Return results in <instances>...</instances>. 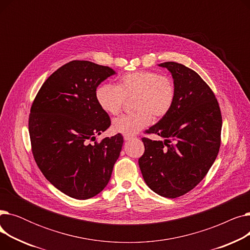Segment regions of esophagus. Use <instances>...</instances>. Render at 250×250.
I'll list each match as a JSON object with an SVG mask.
<instances>
[{
	"label": "esophagus",
	"mask_w": 250,
	"mask_h": 250,
	"mask_svg": "<svg viewBox=\"0 0 250 250\" xmlns=\"http://www.w3.org/2000/svg\"><path fill=\"white\" fill-rule=\"evenodd\" d=\"M124 139H125V141H129V140L134 139V137H133V136H124Z\"/></svg>",
	"instance_id": "1"
}]
</instances>
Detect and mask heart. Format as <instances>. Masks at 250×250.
<instances>
[{
	"label": "heart",
	"mask_w": 250,
	"mask_h": 250,
	"mask_svg": "<svg viewBox=\"0 0 250 250\" xmlns=\"http://www.w3.org/2000/svg\"><path fill=\"white\" fill-rule=\"evenodd\" d=\"M95 98L99 107L107 114L121 112L125 99L135 98L136 112L117 117L112 123L115 133L134 136L148 126L152 118L159 120L172 109L176 88L168 76L154 71H136L124 75L118 85L103 83L96 88Z\"/></svg>",
	"instance_id": "1"
}]
</instances>
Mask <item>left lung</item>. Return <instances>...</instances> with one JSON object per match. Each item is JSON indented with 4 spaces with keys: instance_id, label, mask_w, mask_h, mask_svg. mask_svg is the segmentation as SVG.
Segmentation results:
<instances>
[{
    "instance_id": "obj_1",
    "label": "left lung",
    "mask_w": 250,
    "mask_h": 250,
    "mask_svg": "<svg viewBox=\"0 0 250 250\" xmlns=\"http://www.w3.org/2000/svg\"><path fill=\"white\" fill-rule=\"evenodd\" d=\"M172 75V109L147 129L164 141L143 138L139 159L144 180L156 193L175 199L195 188L215 162L221 146L222 115L212 89L198 73L175 62L159 64Z\"/></svg>"
}]
</instances>
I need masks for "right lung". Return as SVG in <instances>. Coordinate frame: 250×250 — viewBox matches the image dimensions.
<instances>
[{
  "instance_id": "right-lung-1",
  "label": "right lung",
  "mask_w": 250,
  "mask_h": 250,
  "mask_svg": "<svg viewBox=\"0 0 250 250\" xmlns=\"http://www.w3.org/2000/svg\"><path fill=\"white\" fill-rule=\"evenodd\" d=\"M114 74L105 65L72 61L46 79L31 105L34 160L51 185L73 199L87 200L102 191L122 151L121 134L90 144L110 125L95 91Z\"/></svg>"
}]
</instances>
